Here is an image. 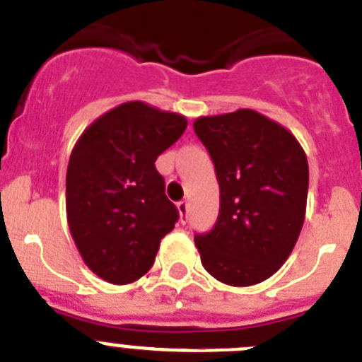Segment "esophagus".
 Wrapping results in <instances>:
<instances>
[{
    "label": "esophagus",
    "mask_w": 362,
    "mask_h": 362,
    "mask_svg": "<svg viewBox=\"0 0 362 362\" xmlns=\"http://www.w3.org/2000/svg\"><path fill=\"white\" fill-rule=\"evenodd\" d=\"M177 210H179V215H181V222H187L188 211H190V206H188L187 201H181V203H177Z\"/></svg>",
    "instance_id": "34e87169"
}]
</instances>
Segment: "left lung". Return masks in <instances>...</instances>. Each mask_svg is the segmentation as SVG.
Wrapping results in <instances>:
<instances>
[{"label":"left lung","mask_w":362,"mask_h":362,"mask_svg":"<svg viewBox=\"0 0 362 362\" xmlns=\"http://www.w3.org/2000/svg\"><path fill=\"white\" fill-rule=\"evenodd\" d=\"M194 131L214 159L221 210L195 237L204 269L250 287L273 276L293 253L307 210L309 163L296 136L253 109L199 116Z\"/></svg>","instance_id":"left-lung-1"}]
</instances>
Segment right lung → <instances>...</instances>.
<instances>
[{
	"instance_id": "obj_1",
	"label": "right lung",
	"mask_w": 362,
	"mask_h": 362,
	"mask_svg": "<svg viewBox=\"0 0 362 362\" xmlns=\"http://www.w3.org/2000/svg\"><path fill=\"white\" fill-rule=\"evenodd\" d=\"M141 100L109 109L81 134L66 172V217L82 260L102 280L132 284L154 264L177 208L154 161L187 129Z\"/></svg>"
}]
</instances>
